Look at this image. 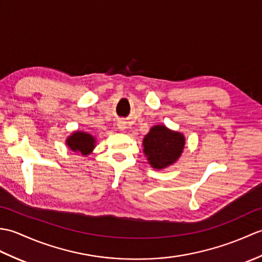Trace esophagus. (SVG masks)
Here are the masks:
<instances>
[{
  "label": "esophagus",
  "mask_w": 262,
  "mask_h": 262,
  "mask_svg": "<svg viewBox=\"0 0 262 262\" xmlns=\"http://www.w3.org/2000/svg\"><path fill=\"white\" fill-rule=\"evenodd\" d=\"M118 128L120 130H124L125 129V125H124V122H119L118 124Z\"/></svg>",
  "instance_id": "obj_1"
}]
</instances>
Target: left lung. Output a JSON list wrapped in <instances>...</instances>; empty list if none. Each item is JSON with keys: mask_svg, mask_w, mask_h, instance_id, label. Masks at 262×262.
Wrapping results in <instances>:
<instances>
[{"mask_svg": "<svg viewBox=\"0 0 262 262\" xmlns=\"http://www.w3.org/2000/svg\"><path fill=\"white\" fill-rule=\"evenodd\" d=\"M185 136L164 125L153 126L143 140L144 154L154 169H164L177 162L185 147Z\"/></svg>", "mask_w": 262, "mask_h": 262, "instance_id": "8db88e82", "label": "left lung"}]
</instances>
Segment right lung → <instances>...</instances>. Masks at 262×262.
<instances>
[{"label":"right lung","instance_id":"right-lung-1","mask_svg":"<svg viewBox=\"0 0 262 262\" xmlns=\"http://www.w3.org/2000/svg\"><path fill=\"white\" fill-rule=\"evenodd\" d=\"M66 145L73 152H80L82 155L90 154L93 148L96 147V138L89 133L74 132L73 134L68 137Z\"/></svg>","mask_w":262,"mask_h":262}]
</instances>
